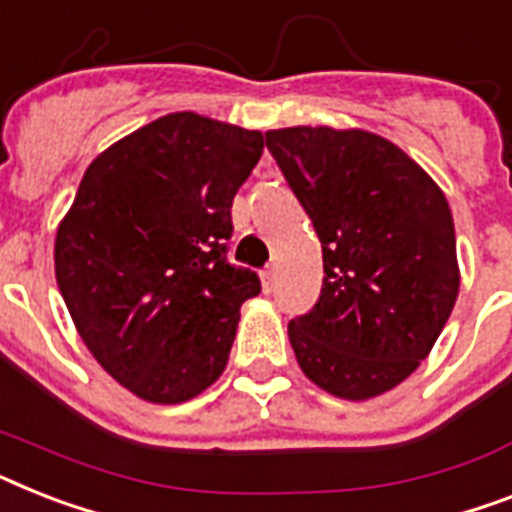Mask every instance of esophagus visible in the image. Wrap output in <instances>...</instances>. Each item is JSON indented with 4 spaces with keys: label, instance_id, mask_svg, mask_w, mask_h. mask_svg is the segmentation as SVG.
Here are the masks:
<instances>
[{
    "label": "esophagus",
    "instance_id": "esophagus-1",
    "mask_svg": "<svg viewBox=\"0 0 512 512\" xmlns=\"http://www.w3.org/2000/svg\"><path fill=\"white\" fill-rule=\"evenodd\" d=\"M273 284H276V268L270 265V268L263 270V289H265V292H270V289H273Z\"/></svg>",
    "mask_w": 512,
    "mask_h": 512
}]
</instances>
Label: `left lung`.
<instances>
[{
    "mask_svg": "<svg viewBox=\"0 0 512 512\" xmlns=\"http://www.w3.org/2000/svg\"><path fill=\"white\" fill-rule=\"evenodd\" d=\"M265 144L321 239V297L289 323L299 368L365 402L426 360L460 292L450 202L397 144L365 128L294 126Z\"/></svg>",
    "mask_w": 512,
    "mask_h": 512,
    "instance_id": "1",
    "label": "left lung"
}]
</instances>
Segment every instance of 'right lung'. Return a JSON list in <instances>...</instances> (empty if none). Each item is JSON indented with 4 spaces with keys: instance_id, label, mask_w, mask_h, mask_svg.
Wrapping results in <instances>:
<instances>
[{
    "instance_id": "add662e5",
    "label": "right lung",
    "mask_w": 512,
    "mask_h": 512,
    "mask_svg": "<svg viewBox=\"0 0 512 512\" xmlns=\"http://www.w3.org/2000/svg\"><path fill=\"white\" fill-rule=\"evenodd\" d=\"M263 134L170 112L99 152L54 236L78 336L139 400H194L226 371L239 310L260 292L226 263L231 205Z\"/></svg>"
}]
</instances>
